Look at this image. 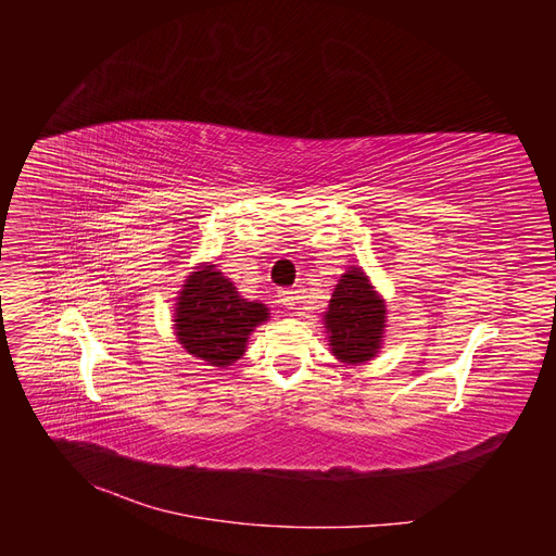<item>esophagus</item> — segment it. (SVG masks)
<instances>
[{"label":"esophagus","instance_id":"obj_1","mask_svg":"<svg viewBox=\"0 0 556 556\" xmlns=\"http://www.w3.org/2000/svg\"><path fill=\"white\" fill-rule=\"evenodd\" d=\"M278 301L282 308H296L299 304V296L294 290H278Z\"/></svg>","mask_w":556,"mask_h":556}]
</instances>
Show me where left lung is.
<instances>
[{
    "label": "left lung",
    "instance_id": "obj_1",
    "mask_svg": "<svg viewBox=\"0 0 556 556\" xmlns=\"http://www.w3.org/2000/svg\"><path fill=\"white\" fill-rule=\"evenodd\" d=\"M331 355L359 366L378 357L387 331V301L364 268L350 266L333 288L323 315Z\"/></svg>",
    "mask_w": 556,
    "mask_h": 556
}]
</instances>
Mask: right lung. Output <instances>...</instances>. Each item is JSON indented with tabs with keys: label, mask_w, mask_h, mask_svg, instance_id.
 <instances>
[{
	"label": "right lung",
	"mask_w": 556,
	"mask_h": 556,
	"mask_svg": "<svg viewBox=\"0 0 556 556\" xmlns=\"http://www.w3.org/2000/svg\"><path fill=\"white\" fill-rule=\"evenodd\" d=\"M262 301L243 299L213 262L194 266L174 304V333L188 355L227 368L245 355L250 333L268 319Z\"/></svg>",
	"instance_id": "add662e5"
}]
</instances>
